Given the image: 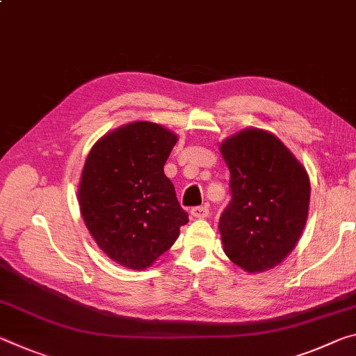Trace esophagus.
Segmentation results:
<instances>
[{"label":"esophagus","instance_id":"1","mask_svg":"<svg viewBox=\"0 0 356 356\" xmlns=\"http://www.w3.org/2000/svg\"><path fill=\"white\" fill-rule=\"evenodd\" d=\"M191 216L195 218H206L209 217V207L207 206H196L191 209Z\"/></svg>","mask_w":356,"mask_h":356}]
</instances>
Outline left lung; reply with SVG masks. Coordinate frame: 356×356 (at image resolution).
I'll return each instance as SVG.
<instances>
[{"label":"left lung","instance_id":"8db88e82","mask_svg":"<svg viewBox=\"0 0 356 356\" xmlns=\"http://www.w3.org/2000/svg\"><path fill=\"white\" fill-rule=\"evenodd\" d=\"M220 154L231 176V201L218 222L225 253L247 273L277 266L306 225V169L279 138L258 128L223 140Z\"/></svg>","mask_w":356,"mask_h":356}]
</instances>
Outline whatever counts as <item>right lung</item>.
<instances>
[{
  "mask_svg": "<svg viewBox=\"0 0 356 356\" xmlns=\"http://www.w3.org/2000/svg\"><path fill=\"white\" fill-rule=\"evenodd\" d=\"M176 143L161 125L133 122L107 133L87 156L77 193L82 218L99 249L122 266L149 268L188 223L163 171Z\"/></svg>",
  "mask_w": 356,
  "mask_h": 356,
  "instance_id": "right-lung-1",
  "label": "right lung"
}]
</instances>
